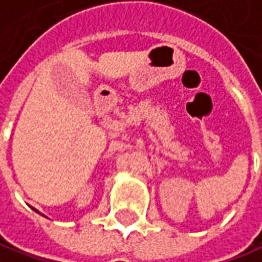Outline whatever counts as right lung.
<instances>
[{
  "label": "right lung",
  "mask_w": 262,
  "mask_h": 262,
  "mask_svg": "<svg viewBox=\"0 0 262 262\" xmlns=\"http://www.w3.org/2000/svg\"><path fill=\"white\" fill-rule=\"evenodd\" d=\"M35 211H36V210H35Z\"/></svg>",
  "instance_id": "right-lung-1"
}]
</instances>
